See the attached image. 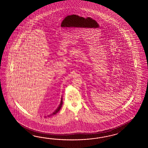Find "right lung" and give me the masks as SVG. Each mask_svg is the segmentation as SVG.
I'll return each mask as SVG.
<instances>
[{
    "instance_id": "obj_1",
    "label": "right lung",
    "mask_w": 148,
    "mask_h": 148,
    "mask_svg": "<svg viewBox=\"0 0 148 148\" xmlns=\"http://www.w3.org/2000/svg\"><path fill=\"white\" fill-rule=\"evenodd\" d=\"M62 103H63V101H62V98H61V103H60V105H59V106L58 107V108H57L56 110H55L54 112L51 115H55V114H56L60 110V109H61V108L62 107ZM51 115H48V117L50 116Z\"/></svg>"
}]
</instances>
